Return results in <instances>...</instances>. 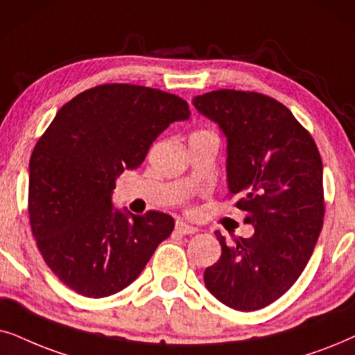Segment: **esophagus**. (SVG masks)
<instances>
[{"mask_svg": "<svg viewBox=\"0 0 355 355\" xmlns=\"http://www.w3.org/2000/svg\"><path fill=\"white\" fill-rule=\"evenodd\" d=\"M175 230H177V232L182 234V235H193V234L198 232L196 227L187 224V222H177V225H175Z\"/></svg>", "mask_w": 355, "mask_h": 355, "instance_id": "esophagus-1", "label": "esophagus"}]
</instances>
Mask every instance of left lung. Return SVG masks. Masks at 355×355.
Instances as JSON below:
<instances>
[{
    "mask_svg": "<svg viewBox=\"0 0 355 355\" xmlns=\"http://www.w3.org/2000/svg\"><path fill=\"white\" fill-rule=\"evenodd\" d=\"M227 138L229 195L254 227L206 268L207 291L230 309L253 311L294 286L313 253L324 216L323 162L292 112L258 92L220 89L193 98Z\"/></svg>",
    "mask_w": 355,
    "mask_h": 355,
    "instance_id": "1",
    "label": "left lung"
}]
</instances>
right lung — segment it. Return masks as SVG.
<instances>
[{
	"mask_svg": "<svg viewBox=\"0 0 355 355\" xmlns=\"http://www.w3.org/2000/svg\"><path fill=\"white\" fill-rule=\"evenodd\" d=\"M190 118L173 94L102 84L60 108L29 164V219L46 266L84 297L116 294L139 276L175 220L112 205L115 180L138 168L170 123Z\"/></svg>",
	"mask_w": 355,
	"mask_h": 355,
	"instance_id": "right-lung-1",
	"label": "right lung"
}]
</instances>
